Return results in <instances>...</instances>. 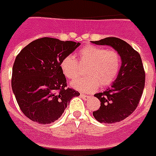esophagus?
<instances>
[{"label": "esophagus", "instance_id": "esophagus-1", "mask_svg": "<svg viewBox=\"0 0 156 156\" xmlns=\"http://www.w3.org/2000/svg\"><path fill=\"white\" fill-rule=\"evenodd\" d=\"M80 97L83 98V100H87L88 99V96H87V95H84V94H81L80 95Z\"/></svg>", "mask_w": 156, "mask_h": 156}]
</instances>
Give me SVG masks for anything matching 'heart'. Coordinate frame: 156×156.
Wrapping results in <instances>:
<instances>
[{"instance_id":"1","label":"heart","mask_w":156,"mask_h":156,"mask_svg":"<svg viewBox=\"0 0 156 156\" xmlns=\"http://www.w3.org/2000/svg\"><path fill=\"white\" fill-rule=\"evenodd\" d=\"M86 76L71 83L76 90L91 92L101 85H110L116 79L121 66L119 54L113 50L101 46L88 45L78 51V62L73 55H67L61 60L60 69L69 79L78 78L81 73V66H86Z\"/></svg>"}]
</instances>
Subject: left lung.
Here are the masks:
<instances>
[{
	"instance_id": "left-lung-1",
	"label": "left lung",
	"mask_w": 156,
	"mask_h": 156,
	"mask_svg": "<svg viewBox=\"0 0 156 156\" xmlns=\"http://www.w3.org/2000/svg\"><path fill=\"white\" fill-rule=\"evenodd\" d=\"M91 42L112 46L122 60L117 78L111 87L94 95L100 100L101 106L94 111L93 116L100 123L120 122L136 110L143 92L146 78L141 55L129 44L117 37Z\"/></svg>"
}]
</instances>
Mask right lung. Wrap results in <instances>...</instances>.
I'll list each match as a JSON object with an SVG mask.
<instances>
[{"instance_id": "right-lung-1", "label": "right lung", "mask_w": 156, "mask_h": 156, "mask_svg": "<svg viewBox=\"0 0 156 156\" xmlns=\"http://www.w3.org/2000/svg\"><path fill=\"white\" fill-rule=\"evenodd\" d=\"M80 46L79 42L42 37L19 53L12 69L11 86L20 110L36 123L57 120L70 100L80 93L67 87L60 62Z\"/></svg>"}]
</instances>
